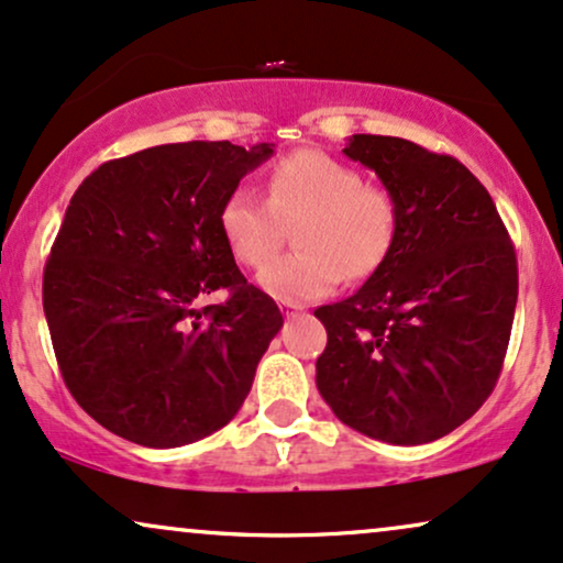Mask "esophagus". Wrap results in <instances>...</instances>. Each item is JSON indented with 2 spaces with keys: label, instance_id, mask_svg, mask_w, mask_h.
I'll use <instances>...</instances> for the list:
<instances>
[{
  "label": "esophagus",
  "instance_id": "34e87169",
  "mask_svg": "<svg viewBox=\"0 0 563 563\" xmlns=\"http://www.w3.org/2000/svg\"><path fill=\"white\" fill-rule=\"evenodd\" d=\"M279 308H282V313H284V316H287V318H289V316H295V313H297V310H300V308H297V305H292V302H282V305H279Z\"/></svg>",
  "mask_w": 563,
  "mask_h": 563
}]
</instances>
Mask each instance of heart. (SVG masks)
I'll return each mask as SVG.
<instances>
[{
	"mask_svg": "<svg viewBox=\"0 0 563 563\" xmlns=\"http://www.w3.org/2000/svg\"><path fill=\"white\" fill-rule=\"evenodd\" d=\"M263 200L238 187L219 213L234 258L261 268L278 252L283 224L301 219L297 254L258 274L263 292L284 302L321 300L344 279H365L386 261L397 238V200L365 183L355 166L321 151H295L266 172Z\"/></svg>",
	"mask_w": 563,
	"mask_h": 563,
	"instance_id": "heart-1",
	"label": "heart"
}]
</instances>
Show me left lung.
Segmentation results:
<instances>
[{"instance_id":"left-lung-1","label":"left lung","mask_w":563,"mask_h":563,"mask_svg":"<svg viewBox=\"0 0 563 563\" xmlns=\"http://www.w3.org/2000/svg\"><path fill=\"white\" fill-rule=\"evenodd\" d=\"M344 154L397 200V238L371 279L323 305L316 386L344 426L418 446L470 420L494 391L517 308V255L494 198L454 156L388 135Z\"/></svg>"}]
</instances>
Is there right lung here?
Masks as SVG:
<instances>
[{
    "mask_svg": "<svg viewBox=\"0 0 563 563\" xmlns=\"http://www.w3.org/2000/svg\"><path fill=\"white\" fill-rule=\"evenodd\" d=\"M274 143H166L90 172L44 268L62 378L99 426L151 449L238 415L284 318L234 263L219 213ZM230 300L198 311L200 296Z\"/></svg>",
    "mask_w": 563,
    "mask_h": 563,
    "instance_id": "add662e5",
    "label": "right lung"
}]
</instances>
